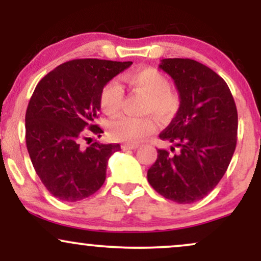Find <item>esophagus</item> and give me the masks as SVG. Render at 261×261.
I'll list each match as a JSON object with an SVG mask.
<instances>
[{
  "label": "esophagus",
  "instance_id": "obj_1",
  "mask_svg": "<svg viewBox=\"0 0 261 261\" xmlns=\"http://www.w3.org/2000/svg\"><path fill=\"white\" fill-rule=\"evenodd\" d=\"M137 147H139L137 143H122L121 145V148L124 149V151H126V149H135Z\"/></svg>",
  "mask_w": 261,
  "mask_h": 261
}]
</instances>
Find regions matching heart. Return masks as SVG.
<instances>
[{
	"label": "heart",
	"mask_w": 261,
	"mask_h": 261,
	"mask_svg": "<svg viewBox=\"0 0 261 261\" xmlns=\"http://www.w3.org/2000/svg\"><path fill=\"white\" fill-rule=\"evenodd\" d=\"M130 86L147 94L145 104L146 113H153L161 120H168L175 115L179 110L180 100L179 97L170 91V83L166 76H163L155 68H142L124 76ZM124 91L118 81L113 80L108 82L100 92V108L107 115H114L120 109ZM155 128V122L149 116L134 118L122 115L113 119L108 124L109 136L115 141L126 142H139Z\"/></svg>",
	"instance_id": "b5f03b06"
}]
</instances>
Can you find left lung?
Masks as SVG:
<instances>
[{
    "label": "left lung",
    "instance_id": "left-lung-1",
    "mask_svg": "<svg viewBox=\"0 0 261 261\" xmlns=\"http://www.w3.org/2000/svg\"><path fill=\"white\" fill-rule=\"evenodd\" d=\"M160 68L174 81L180 106L161 140L174 146L158 149L148 169L151 187L166 199L193 203L222 179L237 145L238 114L222 77L191 59H163Z\"/></svg>",
    "mask_w": 261,
    "mask_h": 261
}]
</instances>
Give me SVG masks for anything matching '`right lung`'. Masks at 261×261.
Here are the masks:
<instances>
[{
    "label": "right lung",
    "mask_w": 261,
    "mask_h": 261,
    "mask_svg": "<svg viewBox=\"0 0 261 261\" xmlns=\"http://www.w3.org/2000/svg\"><path fill=\"white\" fill-rule=\"evenodd\" d=\"M131 65V61L71 60L35 87L25 113L27 148L41 182L56 199L80 201L106 181L108 161L120 151V145L93 142L83 147L82 141L91 140L87 133L98 137L103 134L95 124L101 89Z\"/></svg>",
    "instance_id": "add662e5"
}]
</instances>
